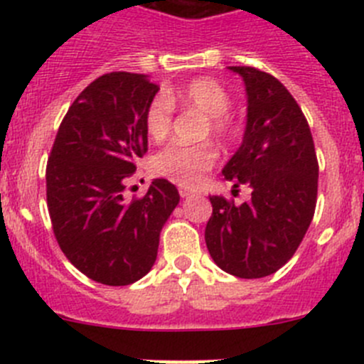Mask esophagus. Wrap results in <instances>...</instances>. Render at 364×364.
<instances>
[{
    "mask_svg": "<svg viewBox=\"0 0 364 364\" xmlns=\"http://www.w3.org/2000/svg\"><path fill=\"white\" fill-rule=\"evenodd\" d=\"M192 190H190V188H186V186H179V196H181L183 197V199H185V197H190V196H192Z\"/></svg>",
    "mask_w": 364,
    "mask_h": 364,
    "instance_id": "esophagus-1",
    "label": "esophagus"
}]
</instances>
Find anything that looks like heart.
I'll return each mask as SVG.
<instances>
[{"label": "heart", "instance_id": "b5f03b06", "mask_svg": "<svg viewBox=\"0 0 364 364\" xmlns=\"http://www.w3.org/2000/svg\"><path fill=\"white\" fill-rule=\"evenodd\" d=\"M174 104L192 109L205 116L200 137L209 134L218 139H230L236 132L229 109L232 100L225 87L216 80L193 79L179 90L171 93L156 95L151 98L144 112V128L149 139L161 142L168 137L174 117ZM218 159V151L211 142L185 146L172 144L156 153L153 159V171L159 176L171 179L183 186H193L200 183L203 176Z\"/></svg>", "mask_w": 364, "mask_h": 364}]
</instances>
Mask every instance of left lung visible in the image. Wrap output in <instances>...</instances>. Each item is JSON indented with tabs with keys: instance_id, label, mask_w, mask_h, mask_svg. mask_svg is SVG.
Listing matches in <instances>:
<instances>
[{
	"instance_id": "left-lung-1",
	"label": "left lung",
	"mask_w": 364,
	"mask_h": 364,
	"mask_svg": "<svg viewBox=\"0 0 364 364\" xmlns=\"http://www.w3.org/2000/svg\"><path fill=\"white\" fill-rule=\"evenodd\" d=\"M229 68L243 77L248 109L243 142L222 172L234 188L248 186L252 197L240 205L209 197L204 237L225 273L262 278L291 260L310 227L318 164L306 117L287 87L253 67Z\"/></svg>"
}]
</instances>
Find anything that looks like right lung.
<instances>
[{"instance_id":"1","label":"right lung","mask_w":364,"mask_h":364,"mask_svg":"<svg viewBox=\"0 0 364 364\" xmlns=\"http://www.w3.org/2000/svg\"><path fill=\"white\" fill-rule=\"evenodd\" d=\"M160 87L148 75L111 72L70 105L47 160V208L61 252L104 285H130L156 260L164 223L179 203L167 179L142 199L123 190L148 151L144 112Z\"/></svg>"}]
</instances>
